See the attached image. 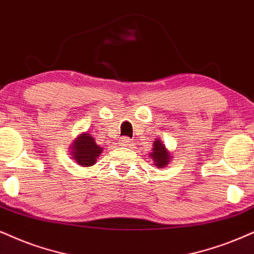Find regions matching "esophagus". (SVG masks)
<instances>
[{"mask_svg": "<svg viewBox=\"0 0 254 254\" xmlns=\"http://www.w3.org/2000/svg\"><path fill=\"white\" fill-rule=\"evenodd\" d=\"M120 144H121L122 146H129V145H131V142H130L129 138L122 137L121 139H120Z\"/></svg>", "mask_w": 254, "mask_h": 254, "instance_id": "34e87169", "label": "esophagus"}]
</instances>
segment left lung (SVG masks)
Returning a JSON list of instances; mask_svg holds the SVG:
<instances>
[{
  "instance_id": "8db88e82",
  "label": "left lung",
  "mask_w": 254,
  "mask_h": 254,
  "mask_svg": "<svg viewBox=\"0 0 254 254\" xmlns=\"http://www.w3.org/2000/svg\"><path fill=\"white\" fill-rule=\"evenodd\" d=\"M150 158L152 159L153 165L157 168L162 169L169 165V163L172 160L171 151L166 149L165 144L162 142L160 138H157L152 143V152H150Z\"/></svg>"
}]
</instances>
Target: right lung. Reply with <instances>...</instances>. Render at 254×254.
Masks as SVG:
<instances>
[{"label":"right lung","instance_id":"right-lung-1","mask_svg":"<svg viewBox=\"0 0 254 254\" xmlns=\"http://www.w3.org/2000/svg\"><path fill=\"white\" fill-rule=\"evenodd\" d=\"M70 156L78 165L89 168L96 164L97 158L103 152V147L96 143L95 138L88 131L82 132L76 137L73 143L69 146Z\"/></svg>","mask_w":254,"mask_h":254}]
</instances>
